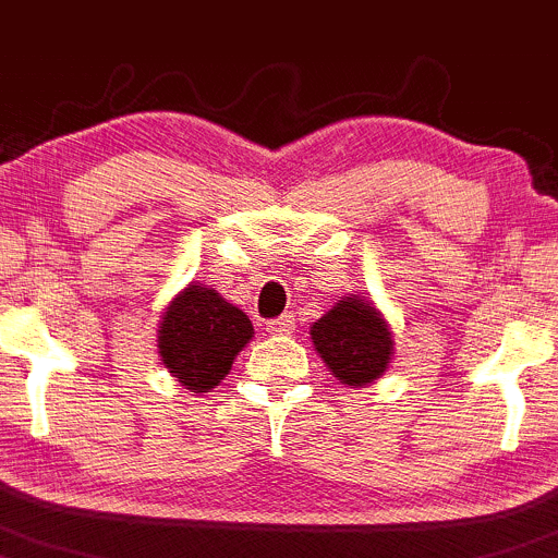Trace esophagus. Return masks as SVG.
I'll return each mask as SVG.
<instances>
[{"instance_id": "esophagus-1", "label": "esophagus", "mask_w": 558, "mask_h": 558, "mask_svg": "<svg viewBox=\"0 0 558 558\" xmlns=\"http://www.w3.org/2000/svg\"><path fill=\"white\" fill-rule=\"evenodd\" d=\"M267 331L278 333V337H283V333H291V331H294V315H280V318L269 320Z\"/></svg>"}]
</instances>
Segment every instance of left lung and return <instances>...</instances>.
Segmentation results:
<instances>
[{
    "label": "left lung",
    "mask_w": 558,
    "mask_h": 558,
    "mask_svg": "<svg viewBox=\"0 0 558 558\" xmlns=\"http://www.w3.org/2000/svg\"><path fill=\"white\" fill-rule=\"evenodd\" d=\"M310 333L315 350L342 385L374 383L390 363V328L363 299H339Z\"/></svg>",
    "instance_id": "left-lung-1"
}]
</instances>
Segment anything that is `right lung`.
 <instances>
[{"instance_id":"obj_1","label":"right lung","mask_w":558,"mask_h":558,"mask_svg":"<svg viewBox=\"0 0 558 558\" xmlns=\"http://www.w3.org/2000/svg\"><path fill=\"white\" fill-rule=\"evenodd\" d=\"M254 337L248 315L214 289L190 286L162 313V363L186 390L208 392L230 374L234 355Z\"/></svg>"}]
</instances>
